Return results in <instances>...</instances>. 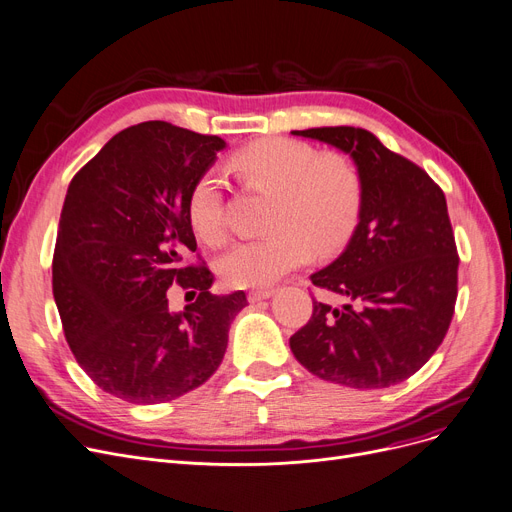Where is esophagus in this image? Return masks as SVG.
<instances>
[{"mask_svg": "<svg viewBox=\"0 0 512 512\" xmlns=\"http://www.w3.org/2000/svg\"><path fill=\"white\" fill-rule=\"evenodd\" d=\"M273 294H275L273 289H252L250 294H248V300H250L252 304H256V302H260V300H269Z\"/></svg>", "mask_w": 512, "mask_h": 512, "instance_id": "34e87169", "label": "esophagus"}]
</instances>
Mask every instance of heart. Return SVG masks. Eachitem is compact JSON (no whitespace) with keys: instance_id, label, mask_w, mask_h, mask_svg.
Instances as JSON below:
<instances>
[{"instance_id":"b5f03b06","label":"heart","mask_w":512,"mask_h":512,"mask_svg":"<svg viewBox=\"0 0 512 512\" xmlns=\"http://www.w3.org/2000/svg\"><path fill=\"white\" fill-rule=\"evenodd\" d=\"M231 168L258 191L273 193L262 239L241 241L216 262L229 287H269L316 252L327 254L352 237L360 223L364 183L358 166L344 156H323L296 139H262L243 148ZM189 225L208 246L227 237L223 181L202 175L187 202Z\"/></svg>"}]
</instances>
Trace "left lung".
<instances>
[{
  "label": "left lung",
  "instance_id": "obj_1",
  "mask_svg": "<svg viewBox=\"0 0 512 512\" xmlns=\"http://www.w3.org/2000/svg\"><path fill=\"white\" fill-rule=\"evenodd\" d=\"M350 154L364 183L360 223L346 250L312 285L348 300L312 302L310 321L289 337L304 369L358 389L415 375L444 342L458 294V254L444 191L421 166L369 131H291Z\"/></svg>",
  "mask_w": 512,
  "mask_h": 512
}]
</instances>
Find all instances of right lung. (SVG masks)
<instances>
[{
    "label": "right lung",
    "mask_w": 512,
    "mask_h": 512,
    "mask_svg": "<svg viewBox=\"0 0 512 512\" xmlns=\"http://www.w3.org/2000/svg\"><path fill=\"white\" fill-rule=\"evenodd\" d=\"M227 143L164 120L114 135L68 185L52 262L66 342L104 392L133 404L175 400L223 362L243 291L210 294L206 264H183L198 243L191 187ZM173 282L199 294L167 308Z\"/></svg>",
    "instance_id": "1"
}]
</instances>
